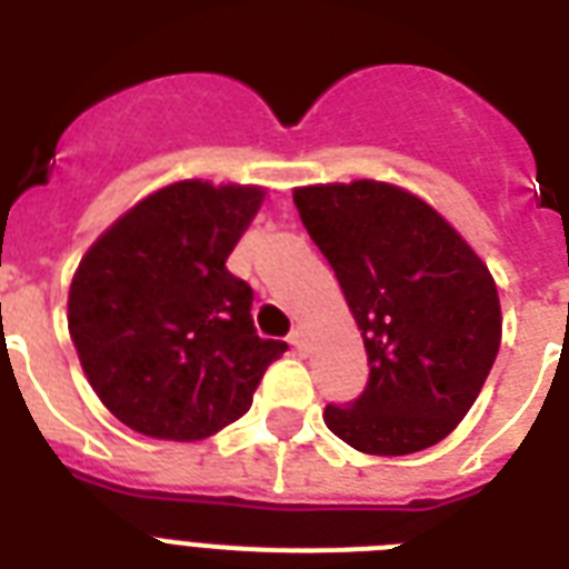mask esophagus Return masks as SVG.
<instances>
[{
    "label": "esophagus",
    "mask_w": 569,
    "mask_h": 569,
    "mask_svg": "<svg viewBox=\"0 0 569 569\" xmlns=\"http://www.w3.org/2000/svg\"><path fill=\"white\" fill-rule=\"evenodd\" d=\"M289 346H292L295 351H307V333H303L301 328L292 330V333H289Z\"/></svg>",
    "instance_id": "1"
}]
</instances>
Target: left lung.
<instances>
[{
  "label": "left lung",
  "instance_id": "1",
  "mask_svg": "<svg viewBox=\"0 0 569 569\" xmlns=\"http://www.w3.org/2000/svg\"><path fill=\"white\" fill-rule=\"evenodd\" d=\"M369 355L366 389L325 425L366 455H413L449 437L502 342L499 292L440 212L387 182L295 189Z\"/></svg>",
  "mask_w": 569,
  "mask_h": 569
}]
</instances>
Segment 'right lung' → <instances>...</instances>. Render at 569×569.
Instances as JSON below:
<instances>
[{"label":"right lung","instance_id":"add662e5","mask_svg":"<svg viewBox=\"0 0 569 569\" xmlns=\"http://www.w3.org/2000/svg\"><path fill=\"white\" fill-rule=\"evenodd\" d=\"M262 197L257 186L173 182L79 262L67 328L93 392L132 431L177 442L221 431L289 348L257 337L253 289L227 271Z\"/></svg>","mask_w":569,"mask_h":569}]
</instances>
